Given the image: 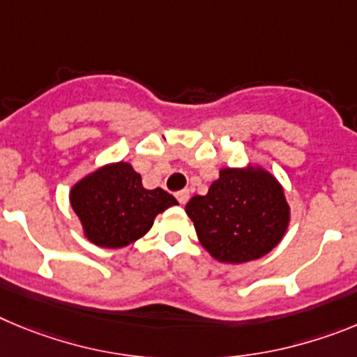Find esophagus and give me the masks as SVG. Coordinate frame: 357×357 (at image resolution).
<instances>
[{
	"label": "esophagus",
	"instance_id": "esophagus-1",
	"mask_svg": "<svg viewBox=\"0 0 357 357\" xmlns=\"http://www.w3.org/2000/svg\"><path fill=\"white\" fill-rule=\"evenodd\" d=\"M188 197H190V192H188V190H181V192H178V194H176V199L179 201V204H185V202L188 201Z\"/></svg>",
	"mask_w": 357,
	"mask_h": 357
}]
</instances>
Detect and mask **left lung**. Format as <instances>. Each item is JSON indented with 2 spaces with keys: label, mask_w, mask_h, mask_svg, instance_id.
<instances>
[{
  "label": "left lung",
  "mask_w": 357,
  "mask_h": 357,
  "mask_svg": "<svg viewBox=\"0 0 357 357\" xmlns=\"http://www.w3.org/2000/svg\"><path fill=\"white\" fill-rule=\"evenodd\" d=\"M208 255L220 263H247L271 252L290 224L281 183L265 167H224L206 195L185 206Z\"/></svg>",
  "instance_id": "8db88e82"
}]
</instances>
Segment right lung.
Here are the masks:
<instances>
[{
	"instance_id": "1",
	"label": "right lung",
	"mask_w": 357,
	"mask_h": 357,
	"mask_svg": "<svg viewBox=\"0 0 357 357\" xmlns=\"http://www.w3.org/2000/svg\"><path fill=\"white\" fill-rule=\"evenodd\" d=\"M69 201L85 238L102 249L137 242L153 227L156 215L178 204L162 188H144L142 176L130 162L105 163L83 176L70 188Z\"/></svg>"
}]
</instances>
